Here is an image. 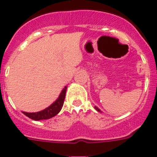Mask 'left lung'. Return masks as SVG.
Returning <instances> with one entry per match:
<instances>
[{"label":"left lung","instance_id":"8db88e82","mask_svg":"<svg viewBox=\"0 0 157 157\" xmlns=\"http://www.w3.org/2000/svg\"><path fill=\"white\" fill-rule=\"evenodd\" d=\"M95 109H96V110H97V111L101 112V110H100V109H98V108H97V106H95Z\"/></svg>","mask_w":157,"mask_h":157}]
</instances>
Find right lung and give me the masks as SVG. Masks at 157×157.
Returning <instances> with one entry per match:
<instances>
[{
	"mask_svg": "<svg viewBox=\"0 0 157 157\" xmlns=\"http://www.w3.org/2000/svg\"><path fill=\"white\" fill-rule=\"evenodd\" d=\"M67 86H65L61 91L60 96L56 101L51 105H49L48 108L44 109V110L36 113H26V112H22L25 116L29 117L30 119L34 120V121H40V120H47L50 119L52 117L57 115L60 111L62 109V106L64 105V101L65 98V93H66Z\"/></svg>",
	"mask_w": 157,
	"mask_h": 157,
	"instance_id": "right-lung-1",
	"label": "right lung"
}]
</instances>
